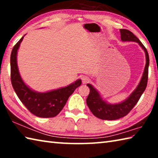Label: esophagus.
Returning a JSON list of instances; mask_svg holds the SVG:
<instances>
[{"label": "esophagus", "mask_w": 158, "mask_h": 158, "mask_svg": "<svg viewBox=\"0 0 158 158\" xmlns=\"http://www.w3.org/2000/svg\"><path fill=\"white\" fill-rule=\"evenodd\" d=\"M90 80L89 77L88 76H83L82 77V82L84 83V84H85V83H87Z\"/></svg>", "instance_id": "esophagus-1"}]
</instances>
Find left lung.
Masks as SVG:
<instances>
[{"label": "left lung", "instance_id": "obj_1", "mask_svg": "<svg viewBox=\"0 0 158 158\" xmlns=\"http://www.w3.org/2000/svg\"><path fill=\"white\" fill-rule=\"evenodd\" d=\"M121 38L123 42H135L139 44L145 52L146 65L143 75L137 88L121 102L110 104L102 98L100 93L91 84H87L90 89V93L86 99V104L93 114L102 120L113 121L121 118L129 113L139 100L145 90L148 82L149 56L145 47L132 32L126 29H120Z\"/></svg>", "mask_w": 158, "mask_h": 158}]
</instances>
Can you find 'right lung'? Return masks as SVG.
Here are the masks:
<instances>
[{
  "label": "right lung",
  "instance_id": "right-lung-1",
  "mask_svg": "<svg viewBox=\"0 0 158 158\" xmlns=\"http://www.w3.org/2000/svg\"><path fill=\"white\" fill-rule=\"evenodd\" d=\"M24 36L15 44L10 56L11 82L13 89L21 102L35 116L40 118L54 117L62 110L74 90L80 86L81 80L77 79L67 86L47 92H37L31 89L23 81L17 65V52Z\"/></svg>",
  "mask_w": 158,
  "mask_h": 158
}]
</instances>
